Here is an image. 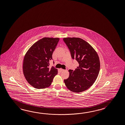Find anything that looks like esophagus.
I'll return each mask as SVG.
<instances>
[{
  "instance_id": "obj_1",
  "label": "esophagus",
  "mask_w": 125,
  "mask_h": 125,
  "mask_svg": "<svg viewBox=\"0 0 125 125\" xmlns=\"http://www.w3.org/2000/svg\"><path fill=\"white\" fill-rule=\"evenodd\" d=\"M59 71H60V72H63V71H64V69H62V68H60V69H59Z\"/></svg>"
}]
</instances>
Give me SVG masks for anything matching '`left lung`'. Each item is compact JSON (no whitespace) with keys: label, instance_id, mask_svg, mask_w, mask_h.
I'll use <instances>...</instances> for the list:
<instances>
[{"label":"left lung","instance_id":"8db88e82","mask_svg":"<svg viewBox=\"0 0 125 125\" xmlns=\"http://www.w3.org/2000/svg\"><path fill=\"white\" fill-rule=\"evenodd\" d=\"M72 58L79 64L75 70H69V76L64 81L67 88L75 93L87 90L99 75L100 61L95 50L86 41L79 38H64Z\"/></svg>","mask_w":125,"mask_h":125}]
</instances>
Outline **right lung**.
Returning a JSON list of instances; mask_svg holds the SVG:
<instances>
[{"label": "right lung", "instance_id": "obj_1", "mask_svg": "<svg viewBox=\"0 0 125 125\" xmlns=\"http://www.w3.org/2000/svg\"><path fill=\"white\" fill-rule=\"evenodd\" d=\"M59 41L58 38H42L33 44L26 52L23 72L26 81L33 87L40 89L50 86L58 74L54 67L49 68V62L52 59V53Z\"/></svg>", "mask_w": 125, "mask_h": 125}]
</instances>
